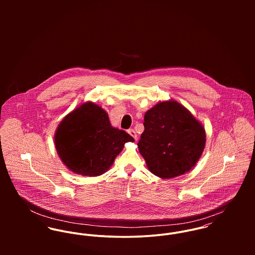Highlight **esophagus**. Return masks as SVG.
I'll return each instance as SVG.
<instances>
[{
  "mask_svg": "<svg viewBox=\"0 0 255 255\" xmlns=\"http://www.w3.org/2000/svg\"><path fill=\"white\" fill-rule=\"evenodd\" d=\"M128 133H129V135H131L135 140L137 139V134H136V132L134 131V129L130 128V129H128Z\"/></svg>",
  "mask_w": 255,
  "mask_h": 255,
  "instance_id": "obj_1",
  "label": "esophagus"
}]
</instances>
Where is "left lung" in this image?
Here are the masks:
<instances>
[{"instance_id": "left-lung-1", "label": "left lung", "mask_w": 255, "mask_h": 255, "mask_svg": "<svg viewBox=\"0 0 255 255\" xmlns=\"http://www.w3.org/2000/svg\"><path fill=\"white\" fill-rule=\"evenodd\" d=\"M144 131L137 143L148 170L172 179L195 166L206 142L202 124L175 100L158 102L144 115Z\"/></svg>"}]
</instances>
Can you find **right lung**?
<instances>
[{
    "label": "right lung",
    "mask_w": 255,
    "mask_h": 255,
    "mask_svg": "<svg viewBox=\"0 0 255 255\" xmlns=\"http://www.w3.org/2000/svg\"><path fill=\"white\" fill-rule=\"evenodd\" d=\"M134 139L112 127L106 111L85 102L68 114L55 132V146L62 162L74 174L96 177L106 173L125 143Z\"/></svg>",
    "instance_id": "obj_1"
}]
</instances>
